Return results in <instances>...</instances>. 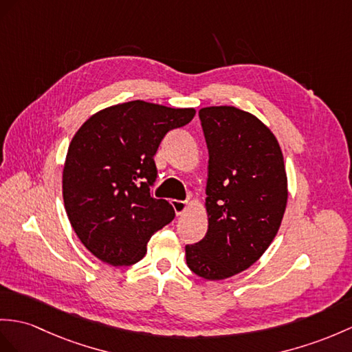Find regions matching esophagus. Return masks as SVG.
Listing matches in <instances>:
<instances>
[{
  "instance_id": "esophagus-1",
  "label": "esophagus",
  "mask_w": 352,
  "mask_h": 352,
  "mask_svg": "<svg viewBox=\"0 0 352 352\" xmlns=\"http://www.w3.org/2000/svg\"><path fill=\"white\" fill-rule=\"evenodd\" d=\"M171 206H173V209L176 212V215H182V213L186 210L188 208V203L182 201V200H171Z\"/></svg>"
}]
</instances>
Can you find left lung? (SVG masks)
I'll use <instances>...</instances> for the list:
<instances>
[{"mask_svg": "<svg viewBox=\"0 0 352 352\" xmlns=\"http://www.w3.org/2000/svg\"><path fill=\"white\" fill-rule=\"evenodd\" d=\"M209 149L206 212L208 233L186 245V264L197 276L221 280L248 267L270 246L288 200L279 143L269 126L233 106L203 107Z\"/></svg>", "mask_w": 352, "mask_h": 352, "instance_id": "obj_1", "label": "left lung"}]
</instances>
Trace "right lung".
Returning a JSON list of instances; mask_svg holds the SVG:
<instances>
[{"instance_id":"1","label":"right lung","mask_w":352,"mask_h":352,"mask_svg":"<svg viewBox=\"0 0 352 352\" xmlns=\"http://www.w3.org/2000/svg\"><path fill=\"white\" fill-rule=\"evenodd\" d=\"M194 115L191 107L135 100L97 111L74 134L63 170L64 206L77 237L102 263L140 261L152 234L173 221L171 204L151 195L153 155Z\"/></svg>"}]
</instances>
